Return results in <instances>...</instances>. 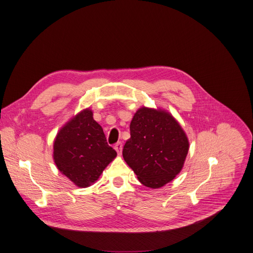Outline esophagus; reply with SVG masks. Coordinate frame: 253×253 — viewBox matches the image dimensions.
I'll return each instance as SVG.
<instances>
[{"label": "esophagus", "instance_id": "esophagus-1", "mask_svg": "<svg viewBox=\"0 0 253 253\" xmlns=\"http://www.w3.org/2000/svg\"><path fill=\"white\" fill-rule=\"evenodd\" d=\"M114 149H115L116 152H118L119 155H121V154H122V151H123V144H122L121 142L116 143V144L114 145Z\"/></svg>", "mask_w": 253, "mask_h": 253}]
</instances>
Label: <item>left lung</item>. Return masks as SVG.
<instances>
[{
	"label": "left lung",
	"mask_w": 253,
	"mask_h": 253,
	"mask_svg": "<svg viewBox=\"0 0 253 253\" xmlns=\"http://www.w3.org/2000/svg\"><path fill=\"white\" fill-rule=\"evenodd\" d=\"M129 129L123 156L139 181L160 188L175 178L184 165L189 142L172 114L143 106L134 113Z\"/></svg>",
	"instance_id": "left-lung-1"
}]
</instances>
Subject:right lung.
Returning <instances> with one entry per match:
<instances>
[{
    "label": "right lung",
    "mask_w": 253,
    "mask_h": 253,
    "mask_svg": "<svg viewBox=\"0 0 253 253\" xmlns=\"http://www.w3.org/2000/svg\"><path fill=\"white\" fill-rule=\"evenodd\" d=\"M115 157L116 152L108 146L90 108L73 116L53 141V161L57 169L78 187L92 185Z\"/></svg>",
    "instance_id": "right-lung-1"
}]
</instances>
